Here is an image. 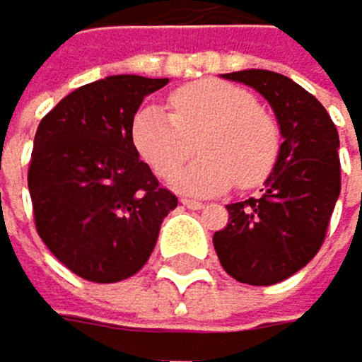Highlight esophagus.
Masks as SVG:
<instances>
[{"label": "esophagus", "mask_w": 362, "mask_h": 362, "mask_svg": "<svg viewBox=\"0 0 362 362\" xmlns=\"http://www.w3.org/2000/svg\"><path fill=\"white\" fill-rule=\"evenodd\" d=\"M182 202L185 207H189V209H202V202H198V200H191V198H182L180 200Z\"/></svg>", "instance_id": "1"}]
</instances>
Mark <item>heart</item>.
I'll return each mask as SVG.
<instances>
[{
  "label": "heart",
  "mask_w": 362,
  "mask_h": 362,
  "mask_svg": "<svg viewBox=\"0 0 362 362\" xmlns=\"http://www.w3.org/2000/svg\"><path fill=\"white\" fill-rule=\"evenodd\" d=\"M168 110L139 107L132 144L157 175L171 177L198 141L202 157L173 177L180 191L214 196L234 185L252 189L272 173L281 148L279 126L243 87L211 78L189 83L168 96Z\"/></svg>",
  "instance_id": "1"
}]
</instances>
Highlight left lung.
<instances>
[{
	"label": "left lung",
	"instance_id": "1",
	"mask_svg": "<svg viewBox=\"0 0 362 362\" xmlns=\"http://www.w3.org/2000/svg\"><path fill=\"white\" fill-rule=\"evenodd\" d=\"M223 76L266 98L284 141L261 196L227 205L230 221L214 234V247L230 277L270 286L302 270L325 241L340 196V139L325 105L288 76L268 69Z\"/></svg>",
	"mask_w": 362,
	"mask_h": 362
}]
</instances>
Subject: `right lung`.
Returning a JSON list of instances; mask_svg holds the SVG:
<instances>
[{
  "mask_svg": "<svg viewBox=\"0 0 362 362\" xmlns=\"http://www.w3.org/2000/svg\"><path fill=\"white\" fill-rule=\"evenodd\" d=\"M168 78L105 76L67 94L40 121L31 166L40 238L87 281L132 277L148 261L177 198L132 144V119Z\"/></svg>",
  "mask_w": 362,
  "mask_h": 362,
  "instance_id": "right-lung-1",
  "label": "right lung"
}]
</instances>
